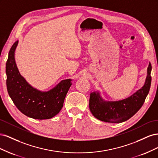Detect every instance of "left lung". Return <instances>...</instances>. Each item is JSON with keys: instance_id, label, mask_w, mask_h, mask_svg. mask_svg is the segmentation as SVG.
<instances>
[{"instance_id": "obj_1", "label": "left lung", "mask_w": 158, "mask_h": 158, "mask_svg": "<svg viewBox=\"0 0 158 158\" xmlns=\"http://www.w3.org/2000/svg\"><path fill=\"white\" fill-rule=\"evenodd\" d=\"M152 65L149 63L146 82L143 87L130 97L120 101H105L99 92L90 94L89 107L91 113L99 120L119 123L127 121L135 114L144 104L151 85Z\"/></svg>"}]
</instances>
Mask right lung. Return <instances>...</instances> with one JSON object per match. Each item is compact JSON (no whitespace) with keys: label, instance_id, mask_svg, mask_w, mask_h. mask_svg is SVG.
Listing matches in <instances>:
<instances>
[{"label":"right lung","instance_id":"obj_1","mask_svg":"<svg viewBox=\"0 0 158 158\" xmlns=\"http://www.w3.org/2000/svg\"><path fill=\"white\" fill-rule=\"evenodd\" d=\"M16 41L9 51L6 64V87L13 103L25 115L35 119H49L58 114L71 86V79L62 80L47 92H41L28 84L19 73L14 53Z\"/></svg>","mask_w":158,"mask_h":158}]
</instances>
